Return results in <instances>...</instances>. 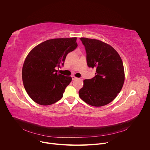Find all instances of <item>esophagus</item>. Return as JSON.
I'll use <instances>...</instances> for the list:
<instances>
[{
    "label": "esophagus",
    "mask_w": 150,
    "mask_h": 150,
    "mask_svg": "<svg viewBox=\"0 0 150 150\" xmlns=\"http://www.w3.org/2000/svg\"><path fill=\"white\" fill-rule=\"evenodd\" d=\"M72 80H75V79H76L77 78L75 77L74 75H72Z\"/></svg>",
    "instance_id": "34e87169"
}]
</instances>
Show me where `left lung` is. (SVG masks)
I'll use <instances>...</instances> for the list:
<instances>
[{
    "mask_svg": "<svg viewBox=\"0 0 150 150\" xmlns=\"http://www.w3.org/2000/svg\"><path fill=\"white\" fill-rule=\"evenodd\" d=\"M87 53L89 68H96V76L83 80L79 91L80 98L86 103L101 107L112 102L121 91L125 81L122 59L110 45L96 39L80 38Z\"/></svg>",
    "mask_w": 150,
    "mask_h": 150,
    "instance_id": "8db88e82",
    "label": "left lung"
}]
</instances>
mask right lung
<instances>
[{
	"label": "right lung",
	"instance_id": "right-lung-1",
	"mask_svg": "<svg viewBox=\"0 0 150 150\" xmlns=\"http://www.w3.org/2000/svg\"><path fill=\"white\" fill-rule=\"evenodd\" d=\"M76 39L48 40L28 54L22 69V78L27 94L36 103L51 105L62 98L72 78L57 73L56 67L63 66L67 54L77 47Z\"/></svg>",
	"mask_w": 150,
	"mask_h": 150
}]
</instances>
